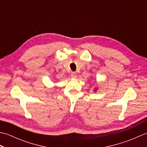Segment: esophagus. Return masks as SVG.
I'll use <instances>...</instances> for the list:
<instances>
[{
	"instance_id": "obj_1",
	"label": "esophagus",
	"mask_w": 147,
	"mask_h": 147,
	"mask_svg": "<svg viewBox=\"0 0 147 147\" xmlns=\"http://www.w3.org/2000/svg\"><path fill=\"white\" fill-rule=\"evenodd\" d=\"M71 77L72 78H76L77 77V74L76 72H73V73H71Z\"/></svg>"
}]
</instances>
